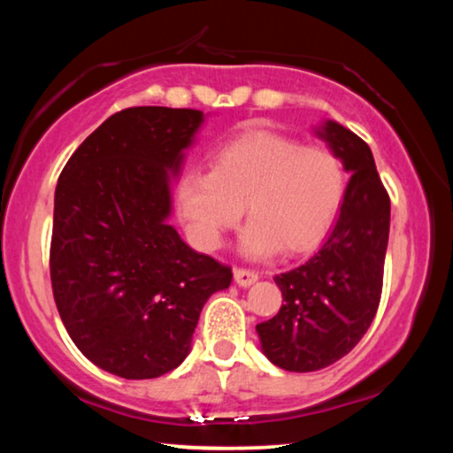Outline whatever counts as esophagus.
<instances>
[{"label":"esophagus","instance_id":"34e87169","mask_svg":"<svg viewBox=\"0 0 453 453\" xmlns=\"http://www.w3.org/2000/svg\"><path fill=\"white\" fill-rule=\"evenodd\" d=\"M234 280L240 288H250L254 286V283L257 281V273L251 272V270H243V267H240V270L234 272Z\"/></svg>","mask_w":453,"mask_h":453}]
</instances>
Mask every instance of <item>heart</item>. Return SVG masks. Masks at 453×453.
I'll use <instances>...</instances> for the list:
<instances>
[{
	"label": "heart",
	"instance_id": "1",
	"mask_svg": "<svg viewBox=\"0 0 453 453\" xmlns=\"http://www.w3.org/2000/svg\"><path fill=\"white\" fill-rule=\"evenodd\" d=\"M348 191L337 153L305 148L264 129L234 137L211 153L210 173L189 172L178 188L181 218L203 250H216L242 218V254L251 259L310 251L324 240Z\"/></svg>",
	"mask_w": 453,
	"mask_h": 453
}]
</instances>
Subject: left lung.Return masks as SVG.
I'll return each mask as SVG.
<instances>
[{"instance_id":"1","label":"left lung","mask_w":453,"mask_h":453,"mask_svg":"<svg viewBox=\"0 0 453 453\" xmlns=\"http://www.w3.org/2000/svg\"><path fill=\"white\" fill-rule=\"evenodd\" d=\"M316 134L351 178L324 245L303 265L275 275L283 303L256 326L265 357L288 372H318L357 346L378 311L389 237V196L370 145L334 119Z\"/></svg>"}]
</instances>
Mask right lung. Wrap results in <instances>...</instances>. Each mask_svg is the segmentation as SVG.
Masks as SVG:
<instances>
[{"instance_id": "1", "label": "right lung", "mask_w": 453, "mask_h": 453, "mask_svg": "<svg viewBox=\"0 0 453 453\" xmlns=\"http://www.w3.org/2000/svg\"><path fill=\"white\" fill-rule=\"evenodd\" d=\"M205 116L129 107L86 137L53 202L51 288L91 364L126 380L159 378L188 357L199 313L232 270L170 226L172 180Z\"/></svg>"}]
</instances>
